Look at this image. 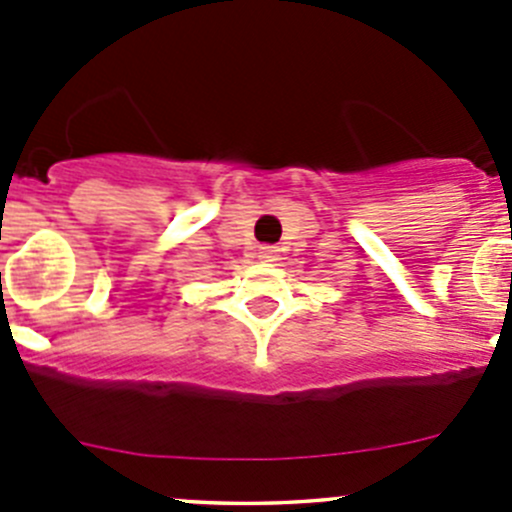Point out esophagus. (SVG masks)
<instances>
[{"mask_svg":"<svg viewBox=\"0 0 512 512\" xmlns=\"http://www.w3.org/2000/svg\"><path fill=\"white\" fill-rule=\"evenodd\" d=\"M257 257H260V260H265V262H275L277 260V250H275V247H260V250H257Z\"/></svg>","mask_w":512,"mask_h":512,"instance_id":"obj_1","label":"esophagus"}]
</instances>
